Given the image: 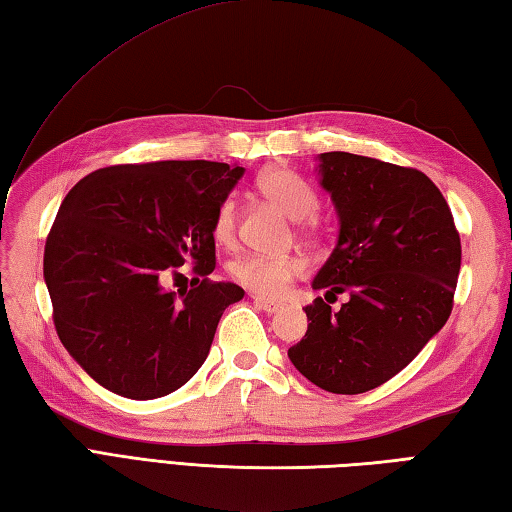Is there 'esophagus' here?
<instances>
[{"label": "esophagus", "mask_w": 512, "mask_h": 512, "mask_svg": "<svg viewBox=\"0 0 512 512\" xmlns=\"http://www.w3.org/2000/svg\"><path fill=\"white\" fill-rule=\"evenodd\" d=\"M253 301L257 303L259 308H262L264 312L268 314H275L281 310V303L279 301H273V299H266V297H259V295H253Z\"/></svg>", "instance_id": "34e87169"}]
</instances>
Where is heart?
<instances>
[{
  "instance_id": "obj_1",
  "label": "heart",
  "mask_w": 512,
  "mask_h": 512,
  "mask_svg": "<svg viewBox=\"0 0 512 512\" xmlns=\"http://www.w3.org/2000/svg\"><path fill=\"white\" fill-rule=\"evenodd\" d=\"M264 198L284 211L290 220H306L317 211L319 198L299 173L290 169H270L257 180ZM237 228V206L233 198H224L213 215V237L220 244L233 242ZM303 273V262L297 257L242 255L231 264V277L259 297H279L292 281Z\"/></svg>"
}]
</instances>
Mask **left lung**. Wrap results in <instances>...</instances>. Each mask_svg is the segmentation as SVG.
I'll use <instances>...</instances> for the list:
<instances>
[{"instance_id":"obj_1","label":"left lung","mask_w":512,"mask_h":512,"mask_svg":"<svg viewBox=\"0 0 512 512\" xmlns=\"http://www.w3.org/2000/svg\"><path fill=\"white\" fill-rule=\"evenodd\" d=\"M339 237L312 281L350 299L306 306L308 332L288 358L332 394H363L405 369L447 323L462 246L440 189L422 171L347 151L319 154ZM328 299V297H325Z\"/></svg>"}]
</instances>
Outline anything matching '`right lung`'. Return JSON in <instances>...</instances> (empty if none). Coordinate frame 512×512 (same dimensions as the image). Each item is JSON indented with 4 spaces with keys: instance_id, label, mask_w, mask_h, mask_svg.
<instances>
[{
    "instance_id": "right-lung-1",
    "label": "right lung",
    "mask_w": 512,
    "mask_h": 512,
    "mask_svg": "<svg viewBox=\"0 0 512 512\" xmlns=\"http://www.w3.org/2000/svg\"><path fill=\"white\" fill-rule=\"evenodd\" d=\"M244 167L165 160L105 167L65 195L46 239L43 279L70 356L96 383L132 400L180 389L209 356L231 281L165 288L191 262L215 268L213 215Z\"/></svg>"
}]
</instances>
